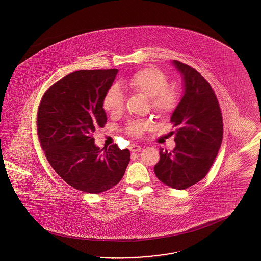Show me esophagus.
<instances>
[{"instance_id":"obj_1","label":"esophagus","mask_w":261,"mask_h":261,"mask_svg":"<svg viewBox=\"0 0 261 261\" xmlns=\"http://www.w3.org/2000/svg\"><path fill=\"white\" fill-rule=\"evenodd\" d=\"M129 149H130V150H131V151L135 152V151H140V150L142 149V147H141V146H139V145H135V144H132V145H130Z\"/></svg>"}]
</instances>
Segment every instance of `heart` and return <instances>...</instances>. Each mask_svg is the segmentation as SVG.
<instances>
[{
    "mask_svg": "<svg viewBox=\"0 0 261 261\" xmlns=\"http://www.w3.org/2000/svg\"><path fill=\"white\" fill-rule=\"evenodd\" d=\"M125 87L131 91L150 98L152 109L165 114L171 112L177 103L176 92L168 89L167 77L158 69L146 68L123 81ZM103 109L112 114L121 112L124 107V95L117 85H112L108 90L102 101ZM150 126L149 121H133L127 127V131L132 136H141Z\"/></svg>",
    "mask_w": 261,
    "mask_h": 261,
    "instance_id": "obj_1",
    "label": "heart"
}]
</instances>
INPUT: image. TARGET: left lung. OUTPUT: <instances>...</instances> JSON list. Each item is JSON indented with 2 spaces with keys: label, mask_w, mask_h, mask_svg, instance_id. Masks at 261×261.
<instances>
[{
  "label": "left lung",
  "mask_w": 261,
  "mask_h": 261,
  "mask_svg": "<svg viewBox=\"0 0 261 261\" xmlns=\"http://www.w3.org/2000/svg\"><path fill=\"white\" fill-rule=\"evenodd\" d=\"M182 76L183 96L171 115L177 126L171 152L160 149L154 173L163 184L177 190L195 185L210 171L223 137L218 100L210 83L193 67L172 61Z\"/></svg>",
  "instance_id": "left-lung-1"
}]
</instances>
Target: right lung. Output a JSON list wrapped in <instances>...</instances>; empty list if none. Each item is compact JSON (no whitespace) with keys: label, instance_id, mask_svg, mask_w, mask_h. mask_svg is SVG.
<instances>
[{"label":"right lung","instance_id":"add662e5","mask_svg":"<svg viewBox=\"0 0 261 261\" xmlns=\"http://www.w3.org/2000/svg\"><path fill=\"white\" fill-rule=\"evenodd\" d=\"M118 69L78 70L56 82L39 106L38 137L50 166L76 190L99 194L115 186L129 149H99L93 133L107 122L102 101Z\"/></svg>","mask_w":261,"mask_h":261}]
</instances>
